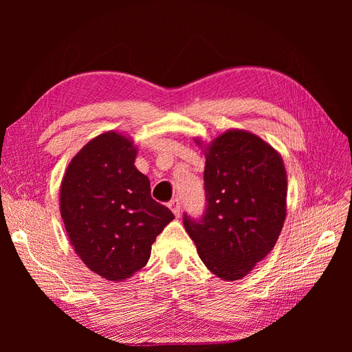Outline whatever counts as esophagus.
<instances>
[{
    "instance_id": "esophagus-1",
    "label": "esophagus",
    "mask_w": 352,
    "mask_h": 352,
    "mask_svg": "<svg viewBox=\"0 0 352 352\" xmlns=\"http://www.w3.org/2000/svg\"><path fill=\"white\" fill-rule=\"evenodd\" d=\"M168 207H170V210L173 211V214H175L176 217L180 216V201H179L177 198L170 201V202H168Z\"/></svg>"
}]
</instances>
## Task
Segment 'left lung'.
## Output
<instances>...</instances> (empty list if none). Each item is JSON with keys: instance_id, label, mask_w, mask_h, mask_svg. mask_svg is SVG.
I'll list each match as a JSON object with an SVG mask.
<instances>
[{"instance_id": "1", "label": "left lung", "mask_w": 352, "mask_h": 352, "mask_svg": "<svg viewBox=\"0 0 352 352\" xmlns=\"http://www.w3.org/2000/svg\"><path fill=\"white\" fill-rule=\"evenodd\" d=\"M204 154L206 214L201 220L185 214L184 225L206 267L223 280H239L273 250L282 232L285 164L270 144L241 129L214 138Z\"/></svg>"}]
</instances>
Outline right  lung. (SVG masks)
<instances>
[{
	"instance_id": "1",
	"label": "right lung",
	"mask_w": 352,
	"mask_h": 352,
	"mask_svg": "<svg viewBox=\"0 0 352 352\" xmlns=\"http://www.w3.org/2000/svg\"><path fill=\"white\" fill-rule=\"evenodd\" d=\"M129 136L109 131L72 158L60 186L69 241L87 267L120 282L150 260L157 235L175 219L151 198L150 180L135 167Z\"/></svg>"
}]
</instances>
